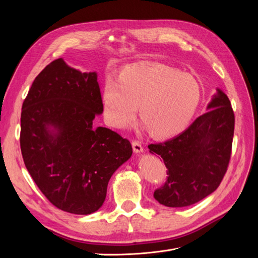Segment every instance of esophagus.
<instances>
[{
    "instance_id": "1",
    "label": "esophagus",
    "mask_w": 258,
    "mask_h": 258,
    "mask_svg": "<svg viewBox=\"0 0 258 258\" xmlns=\"http://www.w3.org/2000/svg\"><path fill=\"white\" fill-rule=\"evenodd\" d=\"M132 147H134L135 153L143 152V145L141 142L138 141V140H134V141H132Z\"/></svg>"
}]
</instances>
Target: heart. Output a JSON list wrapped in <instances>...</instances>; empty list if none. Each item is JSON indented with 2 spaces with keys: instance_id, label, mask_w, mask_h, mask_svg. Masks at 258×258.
I'll use <instances>...</instances> for the list:
<instances>
[{
  "instance_id": "heart-1",
  "label": "heart",
  "mask_w": 258,
  "mask_h": 258,
  "mask_svg": "<svg viewBox=\"0 0 258 258\" xmlns=\"http://www.w3.org/2000/svg\"><path fill=\"white\" fill-rule=\"evenodd\" d=\"M201 86L189 74L163 64L130 67L118 79L107 77L102 90L105 120L124 128L140 116L155 137L169 138L183 131L196 113Z\"/></svg>"
}]
</instances>
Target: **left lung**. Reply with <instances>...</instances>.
Listing matches in <instances>:
<instances>
[{
    "instance_id": "1",
    "label": "left lung",
    "mask_w": 258,
    "mask_h": 258,
    "mask_svg": "<svg viewBox=\"0 0 258 258\" xmlns=\"http://www.w3.org/2000/svg\"><path fill=\"white\" fill-rule=\"evenodd\" d=\"M199 116L181 135L166 142L150 144L168 169L167 179L154 191L159 204L182 208L212 194L225 176L231 157L235 114L228 97L220 89Z\"/></svg>"
}]
</instances>
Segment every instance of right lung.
Masks as SVG:
<instances>
[{
  "mask_svg": "<svg viewBox=\"0 0 258 258\" xmlns=\"http://www.w3.org/2000/svg\"><path fill=\"white\" fill-rule=\"evenodd\" d=\"M102 112L97 73H82L62 58L35 77L22 103L26 168L50 204L66 212L87 215L99 210L111 176L132 155L129 140L93 127Z\"/></svg>",
  "mask_w": 258,
  "mask_h": 258,
  "instance_id": "obj_1",
  "label": "right lung"
}]
</instances>
